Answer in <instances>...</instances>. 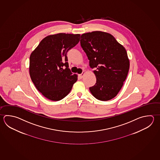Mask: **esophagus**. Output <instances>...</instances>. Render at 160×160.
<instances>
[{
  "label": "esophagus",
  "mask_w": 160,
  "mask_h": 160,
  "mask_svg": "<svg viewBox=\"0 0 160 160\" xmlns=\"http://www.w3.org/2000/svg\"><path fill=\"white\" fill-rule=\"evenodd\" d=\"M85 73V72H82V73H81V74H79V75H78V77H79V78H83V76H84V75Z\"/></svg>",
  "instance_id": "obj_1"
}]
</instances>
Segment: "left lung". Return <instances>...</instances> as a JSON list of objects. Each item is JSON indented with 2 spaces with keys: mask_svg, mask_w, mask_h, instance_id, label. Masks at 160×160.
Listing matches in <instances>:
<instances>
[{
  "mask_svg": "<svg viewBox=\"0 0 160 160\" xmlns=\"http://www.w3.org/2000/svg\"><path fill=\"white\" fill-rule=\"evenodd\" d=\"M81 46L94 68L95 85L89 88L97 100L108 101L118 94L126 78L130 60L126 50L111 34L94 31L81 36Z\"/></svg>",
  "mask_w": 160,
  "mask_h": 160,
  "instance_id": "8db88e82",
  "label": "left lung"
}]
</instances>
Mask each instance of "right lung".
<instances>
[{
  "label": "right lung",
  "mask_w": 160,
  "mask_h": 160,
  "mask_svg": "<svg viewBox=\"0 0 160 160\" xmlns=\"http://www.w3.org/2000/svg\"><path fill=\"white\" fill-rule=\"evenodd\" d=\"M80 34L60 33L45 37L30 56L29 74L37 89L57 101L68 95L78 75L68 68L67 52L80 41Z\"/></svg>",
  "instance_id": "right-lung-1"
}]
</instances>
